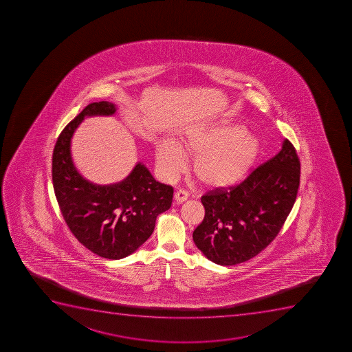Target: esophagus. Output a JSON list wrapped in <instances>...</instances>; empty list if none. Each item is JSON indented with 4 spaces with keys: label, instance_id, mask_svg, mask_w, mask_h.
<instances>
[{
    "label": "esophagus",
    "instance_id": "obj_1",
    "mask_svg": "<svg viewBox=\"0 0 352 352\" xmlns=\"http://www.w3.org/2000/svg\"><path fill=\"white\" fill-rule=\"evenodd\" d=\"M188 199V192H186V190H178V192H174V201L177 203H182L185 202Z\"/></svg>",
    "mask_w": 352,
    "mask_h": 352
}]
</instances>
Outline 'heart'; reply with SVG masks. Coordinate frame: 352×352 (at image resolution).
Returning a JSON list of instances; mask_svg holds the SVG:
<instances>
[{"label":"heart","mask_w":352,"mask_h":352,"mask_svg":"<svg viewBox=\"0 0 352 352\" xmlns=\"http://www.w3.org/2000/svg\"><path fill=\"white\" fill-rule=\"evenodd\" d=\"M241 124L220 122L192 127L180 143L162 140L156 148V163L167 180L185 168L186 156L194 157L192 173L210 188L228 189L243 182L261 155V141L245 132Z\"/></svg>","instance_id":"b5f03b06"}]
</instances>
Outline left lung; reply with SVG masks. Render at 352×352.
Segmentation results:
<instances>
[{
    "label": "left lung",
    "instance_id": "left-lung-1",
    "mask_svg": "<svg viewBox=\"0 0 352 352\" xmlns=\"http://www.w3.org/2000/svg\"><path fill=\"white\" fill-rule=\"evenodd\" d=\"M300 163L285 139L278 155L240 185L202 196L206 216L192 240L208 259L223 266L249 261L274 240L296 201Z\"/></svg>",
    "mask_w": 352,
    "mask_h": 352
}]
</instances>
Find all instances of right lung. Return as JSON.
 <instances>
[{
	"instance_id": "add662e5",
	"label": "right lung",
	"mask_w": 352,
	"mask_h": 352,
	"mask_svg": "<svg viewBox=\"0 0 352 352\" xmlns=\"http://www.w3.org/2000/svg\"><path fill=\"white\" fill-rule=\"evenodd\" d=\"M116 110L110 102L88 104L65 126L52 153V185L65 223L82 245L107 259H122L138 250L173 199V188L156 182L141 163L113 185H95L78 172L71 157L78 126L85 117L112 116Z\"/></svg>"
}]
</instances>
